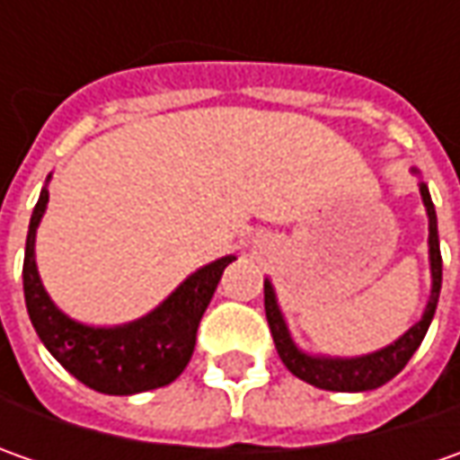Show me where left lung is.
Returning <instances> with one entry per match:
<instances>
[{
    "label": "left lung",
    "mask_w": 460,
    "mask_h": 460,
    "mask_svg": "<svg viewBox=\"0 0 460 460\" xmlns=\"http://www.w3.org/2000/svg\"><path fill=\"white\" fill-rule=\"evenodd\" d=\"M420 194H422V204L428 209V222H430V235H428V245H430V276H433V289H430V299L428 307L422 312L420 323L410 327L402 338H397L392 345L381 348L376 353L368 356H356V358H330V356H309L302 348H296L292 341V332L287 327V320L279 309L276 302V292L271 281H263V305H266V320L274 335L276 350L284 366L292 371L296 379L307 381L317 389H327V392H368L376 389L381 384L392 381L399 371L407 366L412 358L428 327L433 323L435 307H438V296H440V284H443V258H440V243H438V215H435L433 199L428 184L420 181Z\"/></svg>",
    "instance_id": "1"
}]
</instances>
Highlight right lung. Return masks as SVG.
<instances>
[{
    "instance_id": "add662e5",
    "label": "right lung",
    "mask_w": 460,
    "mask_h": 460,
    "mask_svg": "<svg viewBox=\"0 0 460 460\" xmlns=\"http://www.w3.org/2000/svg\"><path fill=\"white\" fill-rule=\"evenodd\" d=\"M50 179V176H48ZM48 207V189L32 209L22 263L30 323L50 356L89 389L102 394H137L166 386L186 368L197 343V327L222 271L235 256L202 266L146 317L115 327L84 325L63 314L45 292L35 263V233Z\"/></svg>"
}]
</instances>
